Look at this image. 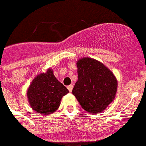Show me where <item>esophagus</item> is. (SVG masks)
<instances>
[{"instance_id": "obj_1", "label": "esophagus", "mask_w": 146, "mask_h": 146, "mask_svg": "<svg viewBox=\"0 0 146 146\" xmlns=\"http://www.w3.org/2000/svg\"><path fill=\"white\" fill-rule=\"evenodd\" d=\"M67 88H68V90L70 91V92H72V91L73 89V85H70L67 86Z\"/></svg>"}]
</instances>
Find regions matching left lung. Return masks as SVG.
Segmentation results:
<instances>
[{"label": "left lung", "mask_w": 146, "mask_h": 146, "mask_svg": "<svg viewBox=\"0 0 146 146\" xmlns=\"http://www.w3.org/2000/svg\"><path fill=\"white\" fill-rule=\"evenodd\" d=\"M76 66L78 80L72 90L73 95L88 113L103 112L116 96L118 84L115 74L94 58H81Z\"/></svg>", "instance_id": "8db88e82"}]
</instances>
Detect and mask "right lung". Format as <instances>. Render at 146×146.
Wrapping results in <instances>:
<instances>
[{
    "instance_id": "add662e5",
    "label": "right lung",
    "mask_w": 146,
    "mask_h": 146,
    "mask_svg": "<svg viewBox=\"0 0 146 146\" xmlns=\"http://www.w3.org/2000/svg\"><path fill=\"white\" fill-rule=\"evenodd\" d=\"M68 89L56 79L51 68L37 75L29 86L27 96L30 106L41 115H50L60 105Z\"/></svg>"
}]
</instances>
